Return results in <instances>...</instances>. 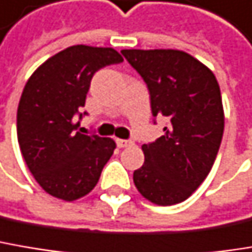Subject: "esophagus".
Here are the masks:
<instances>
[{
    "label": "esophagus",
    "instance_id": "1",
    "mask_svg": "<svg viewBox=\"0 0 252 252\" xmlns=\"http://www.w3.org/2000/svg\"><path fill=\"white\" fill-rule=\"evenodd\" d=\"M115 143H117V146H118L120 149H124V147H128V146L132 144V141H129V140H121V138H117Z\"/></svg>",
    "mask_w": 252,
    "mask_h": 252
}]
</instances>
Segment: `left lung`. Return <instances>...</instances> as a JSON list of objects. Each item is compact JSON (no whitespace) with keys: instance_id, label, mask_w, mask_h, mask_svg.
I'll use <instances>...</instances> for the list:
<instances>
[{"instance_id":"obj_1","label":"left lung","mask_w":252,"mask_h":252,"mask_svg":"<svg viewBox=\"0 0 252 252\" xmlns=\"http://www.w3.org/2000/svg\"><path fill=\"white\" fill-rule=\"evenodd\" d=\"M147 83L153 117H166L164 135L143 144L144 164L134 185L150 202L186 200L209 174L223 134V106L215 75L182 50H123Z\"/></svg>"}]
</instances>
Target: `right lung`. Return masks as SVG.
I'll return each mask as SVG.
<instances>
[{
  "instance_id": "1",
  "label": "right lung",
  "mask_w": 252,
  "mask_h": 252,
  "mask_svg": "<svg viewBox=\"0 0 252 252\" xmlns=\"http://www.w3.org/2000/svg\"><path fill=\"white\" fill-rule=\"evenodd\" d=\"M124 59L111 47L78 44L47 59L27 80L17 109V137L35 182L49 194L72 202L98 183L115 141L88 135L75 123L86 112L95 72Z\"/></svg>"
}]
</instances>
